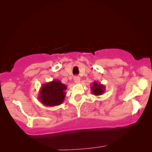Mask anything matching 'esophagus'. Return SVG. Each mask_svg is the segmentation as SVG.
Instances as JSON below:
<instances>
[{
	"label": "esophagus",
	"mask_w": 152,
	"mask_h": 152,
	"mask_svg": "<svg viewBox=\"0 0 152 152\" xmlns=\"http://www.w3.org/2000/svg\"><path fill=\"white\" fill-rule=\"evenodd\" d=\"M74 82H75V83H76V84H78L79 82H80V79L79 77H78V76H76V77H74Z\"/></svg>",
	"instance_id": "1"
}]
</instances>
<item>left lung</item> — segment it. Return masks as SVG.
Wrapping results in <instances>:
<instances>
[{"label":"left lung","mask_w":152,"mask_h":152,"mask_svg":"<svg viewBox=\"0 0 152 152\" xmlns=\"http://www.w3.org/2000/svg\"><path fill=\"white\" fill-rule=\"evenodd\" d=\"M91 91L92 94L95 96H99L102 94L105 91V86L103 84H101V82H94L92 83V86H91Z\"/></svg>","instance_id":"left-lung-1"}]
</instances>
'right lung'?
<instances>
[{
    "label": "right lung",
    "instance_id": "obj_1",
    "mask_svg": "<svg viewBox=\"0 0 152 152\" xmlns=\"http://www.w3.org/2000/svg\"><path fill=\"white\" fill-rule=\"evenodd\" d=\"M67 86L59 80L42 84L39 90L38 99L46 107L58 106L62 103L65 99Z\"/></svg>",
    "mask_w": 152,
    "mask_h": 152
}]
</instances>
